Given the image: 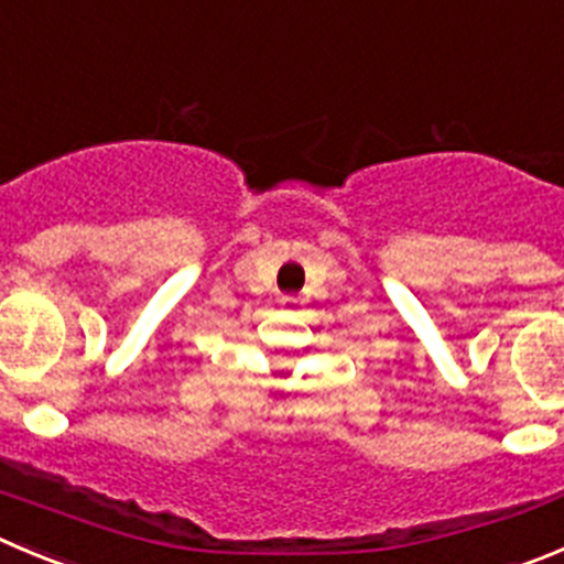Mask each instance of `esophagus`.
Returning <instances> with one entry per match:
<instances>
[{"instance_id": "obj_1", "label": "esophagus", "mask_w": 564, "mask_h": 564, "mask_svg": "<svg viewBox=\"0 0 564 564\" xmlns=\"http://www.w3.org/2000/svg\"><path fill=\"white\" fill-rule=\"evenodd\" d=\"M278 303H281V308H286V312H297L306 300L300 297V294H283V297H278Z\"/></svg>"}]
</instances>
